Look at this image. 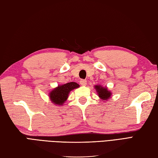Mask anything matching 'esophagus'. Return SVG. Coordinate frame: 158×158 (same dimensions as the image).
I'll use <instances>...</instances> for the list:
<instances>
[{"label":"esophagus","mask_w":158,"mask_h":158,"mask_svg":"<svg viewBox=\"0 0 158 158\" xmlns=\"http://www.w3.org/2000/svg\"><path fill=\"white\" fill-rule=\"evenodd\" d=\"M80 84L82 86H86V85H87V80H81L80 81Z\"/></svg>","instance_id":"34e87169"}]
</instances>
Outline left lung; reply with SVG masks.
Instances as JSON below:
<instances>
[{
	"instance_id": "left-lung-1",
	"label": "left lung",
	"mask_w": 158,
	"mask_h": 158,
	"mask_svg": "<svg viewBox=\"0 0 158 158\" xmlns=\"http://www.w3.org/2000/svg\"><path fill=\"white\" fill-rule=\"evenodd\" d=\"M94 88L96 89L98 97L102 100V101H107L111 98V91L109 90L106 86L102 87V85H97L94 86Z\"/></svg>"
}]
</instances>
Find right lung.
I'll list each match as a JSON object with an SVG mask.
<instances>
[{"mask_svg":"<svg viewBox=\"0 0 158 158\" xmlns=\"http://www.w3.org/2000/svg\"><path fill=\"white\" fill-rule=\"evenodd\" d=\"M79 87L80 85L78 83L74 82H68L64 85H59L58 87L53 88L49 93V100L55 105H63L68 99L70 92Z\"/></svg>","mask_w":158,"mask_h":158,"instance_id":"add662e5","label":"right lung"}]
</instances>
